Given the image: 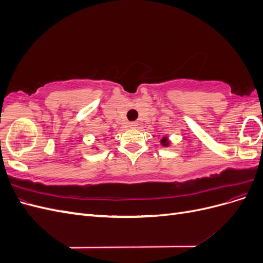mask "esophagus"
<instances>
[{"label":"esophagus","instance_id":"1","mask_svg":"<svg viewBox=\"0 0 263 263\" xmlns=\"http://www.w3.org/2000/svg\"><path fill=\"white\" fill-rule=\"evenodd\" d=\"M138 126V123L137 122H130L129 123V127H132V128H135V127Z\"/></svg>","mask_w":263,"mask_h":263}]
</instances>
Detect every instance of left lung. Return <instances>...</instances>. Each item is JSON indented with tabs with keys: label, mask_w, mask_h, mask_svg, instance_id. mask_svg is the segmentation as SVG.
<instances>
[{
	"label": "left lung",
	"mask_w": 263,
	"mask_h": 263,
	"mask_svg": "<svg viewBox=\"0 0 263 263\" xmlns=\"http://www.w3.org/2000/svg\"><path fill=\"white\" fill-rule=\"evenodd\" d=\"M161 144H162V146H169V141H168V139H166L165 137H163L161 139Z\"/></svg>",
	"instance_id": "8db88e82"
}]
</instances>
